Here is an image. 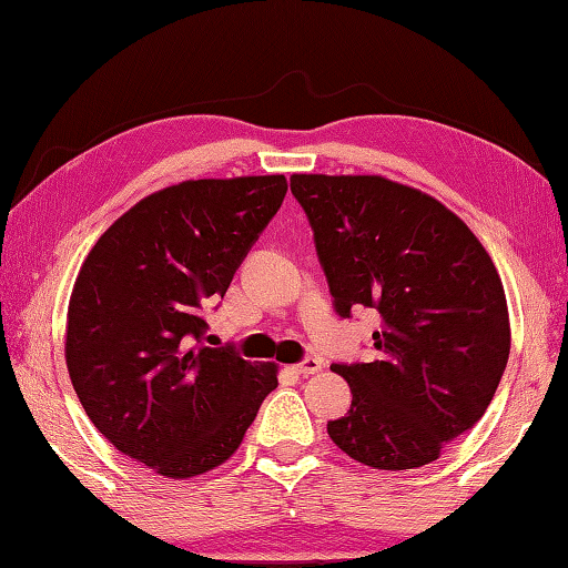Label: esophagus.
<instances>
[{"label":"esophagus","instance_id":"1","mask_svg":"<svg viewBox=\"0 0 568 568\" xmlns=\"http://www.w3.org/2000/svg\"><path fill=\"white\" fill-rule=\"evenodd\" d=\"M294 369H296V374H302V376H312L316 372H322V362L316 359V356H306V359L302 364H296Z\"/></svg>","mask_w":568,"mask_h":568}]
</instances>
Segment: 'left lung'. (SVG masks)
Returning <instances> with one entry per match:
<instances>
[{"label": "left lung", "mask_w": 568, "mask_h": 568, "mask_svg": "<svg viewBox=\"0 0 568 568\" xmlns=\"http://www.w3.org/2000/svg\"><path fill=\"white\" fill-rule=\"evenodd\" d=\"M334 310L382 316L376 359L334 364L352 406L326 424L332 442L374 469L439 459L491 404L509 362L499 272L459 216L384 176L294 174Z\"/></svg>", "instance_id": "left-lung-1"}]
</instances>
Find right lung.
Instances as JSON below:
<instances>
[{
  "instance_id": "1",
  "label": "right lung",
  "mask_w": 568,
  "mask_h": 568,
  "mask_svg": "<svg viewBox=\"0 0 568 568\" xmlns=\"http://www.w3.org/2000/svg\"><path fill=\"white\" fill-rule=\"evenodd\" d=\"M282 174L196 179L134 204L84 258L67 312V369L92 424L172 479L224 464L276 389V364L206 346L224 296L278 212Z\"/></svg>"
}]
</instances>
